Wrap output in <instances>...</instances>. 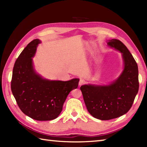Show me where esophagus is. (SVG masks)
Segmentation results:
<instances>
[{
  "label": "esophagus",
  "mask_w": 147,
  "mask_h": 147,
  "mask_svg": "<svg viewBox=\"0 0 147 147\" xmlns=\"http://www.w3.org/2000/svg\"><path fill=\"white\" fill-rule=\"evenodd\" d=\"M85 83V81L83 80V79H80V82H79V85L80 86H82L83 85H84V84Z\"/></svg>",
  "instance_id": "1"
}]
</instances>
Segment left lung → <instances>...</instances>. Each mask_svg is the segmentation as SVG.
Returning a JSON list of instances; mask_svg holds the SVG:
<instances>
[{
	"mask_svg": "<svg viewBox=\"0 0 147 147\" xmlns=\"http://www.w3.org/2000/svg\"><path fill=\"white\" fill-rule=\"evenodd\" d=\"M108 45L120 51L124 70L117 80L107 86L85 85L80 87L87 110L93 117L110 120L129 111L138 92V68L136 62L123 42L109 40Z\"/></svg>",
	"mask_w": 147,
	"mask_h": 147,
	"instance_id": "1",
	"label": "left lung"
}]
</instances>
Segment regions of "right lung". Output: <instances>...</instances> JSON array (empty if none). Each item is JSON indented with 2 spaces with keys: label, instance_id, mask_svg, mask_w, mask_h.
Listing matches in <instances>:
<instances>
[{
  "label": "right lung",
  "instance_id": "obj_1",
  "mask_svg": "<svg viewBox=\"0 0 147 147\" xmlns=\"http://www.w3.org/2000/svg\"><path fill=\"white\" fill-rule=\"evenodd\" d=\"M41 42L29 43L15 62L11 80V91L21 111L37 121L57 118L69 93L77 88L79 79L67 82L43 79L33 69L32 57Z\"/></svg>",
  "mask_w": 147,
  "mask_h": 147
}]
</instances>
